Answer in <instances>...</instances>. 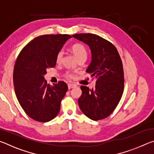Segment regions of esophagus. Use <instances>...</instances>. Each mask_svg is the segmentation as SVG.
Here are the masks:
<instances>
[{
	"label": "esophagus",
	"instance_id": "1",
	"mask_svg": "<svg viewBox=\"0 0 154 154\" xmlns=\"http://www.w3.org/2000/svg\"><path fill=\"white\" fill-rule=\"evenodd\" d=\"M76 86H77L76 85H75V84H71V83H69V84H68V88H69V89H71V88H75Z\"/></svg>",
	"mask_w": 154,
	"mask_h": 154
}]
</instances>
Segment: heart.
<instances>
[{
  "label": "heart",
  "instance_id": "1",
  "mask_svg": "<svg viewBox=\"0 0 154 154\" xmlns=\"http://www.w3.org/2000/svg\"><path fill=\"white\" fill-rule=\"evenodd\" d=\"M71 51L72 53L74 54V56L76 57L77 59L79 60L80 59H86L87 58V51L85 49V47L82 44L76 43L74 44L71 46ZM62 57H63V51L60 50L56 54V61L58 63H60L62 61ZM66 77L69 79H73L75 77V75L70 72H67L66 75Z\"/></svg>",
  "mask_w": 154,
  "mask_h": 154
}]
</instances>
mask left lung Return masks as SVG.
<instances>
[{
    "label": "left lung",
    "instance_id": "left-lung-1",
    "mask_svg": "<svg viewBox=\"0 0 154 154\" xmlns=\"http://www.w3.org/2000/svg\"><path fill=\"white\" fill-rule=\"evenodd\" d=\"M72 37L86 44L92 60L86 72L97 79L95 89L81 86L78 100L81 110L92 120L110 116L122 98L124 86L123 65L116 47L107 40L90 33L75 34Z\"/></svg>",
    "mask_w": 154,
    "mask_h": 154
}]
</instances>
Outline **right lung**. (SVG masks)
<instances>
[{"label":"right lung","mask_w":154,"mask_h":154,"mask_svg":"<svg viewBox=\"0 0 154 154\" xmlns=\"http://www.w3.org/2000/svg\"><path fill=\"white\" fill-rule=\"evenodd\" d=\"M69 35L37 36L26 45L18 56L14 71V85L18 102L34 120L48 122L55 118L68 86L64 82L48 84L44 75L56 66V54Z\"/></svg>","instance_id":"add662e5"}]
</instances>
